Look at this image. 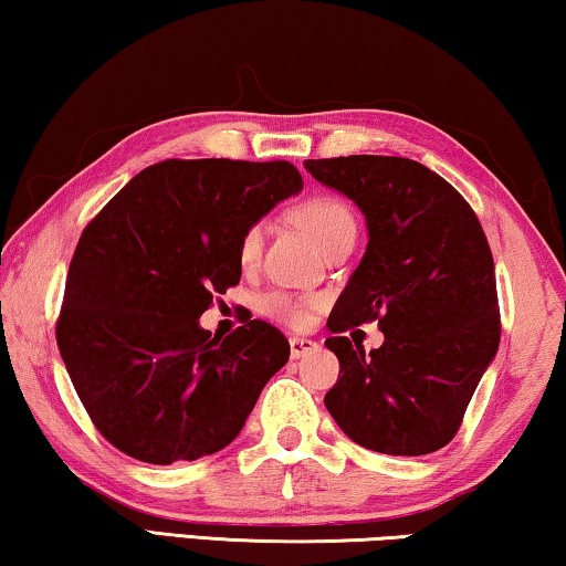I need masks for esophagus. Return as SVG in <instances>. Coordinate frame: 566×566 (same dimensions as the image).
Returning <instances> with one entry per match:
<instances>
[{
    "instance_id": "obj_1",
    "label": "esophagus",
    "mask_w": 566,
    "mask_h": 566,
    "mask_svg": "<svg viewBox=\"0 0 566 566\" xmlns=\"http://www.w3.org/2000/svg\"><path fill=\"white\" fill-rule=\"evenodd\" d=\"M289 344H291L293 359H301V356H306V354L318 349V344L313 342V338H306V336H291Z\"/></svg>"
}]
</instances>
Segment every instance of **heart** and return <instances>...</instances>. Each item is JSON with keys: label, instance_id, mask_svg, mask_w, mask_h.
Wrapping results in <instances>:
<instances>
[{"label": "heart", "instance_id": "heart-1", "mask_svg": "<svg viewBox=\"0 0 566 566\" xmlns=\"http://www.w3.org/2000/svg\"><path fill=\"white\" fill-rule=\"evenodd\" d=\"M293 217L324 250L332 248L338 238H344V234H356V217L352 212V207L336 195L306 197L298 207H295ZM260 248H263V222H253L240 234V265H255ZM311 308L313 301L293 298L289 293H268L265 298L260 301V311H263L268 318L281 321V324L289 326H306L311 318Z\"/></svg>", "mask_w": 566, "mask_h": 566}]
</instances>
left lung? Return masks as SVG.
<instances>
[{"mask_svg":"<svg viewBox=\"0 0 566 566\" xmlns=\"http://www.w3.org/2000/svg\"><path fill=\"white\" fill-rule=\"evenodd\" d=\"M306 169L354 199L369 228L367 253L326 321L338 356L326 410L374 453H434L455 438L501 342L481 222L453 185L405 156L308 159ZM371 319L386 344L367 355L345 332Z\"/></svg>","mask_w":566,"mask_h":566,"instance_id":"left-lung-1","label":"left lung"}]
</instances>
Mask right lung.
Listing matches in <instances>:
<instances>
[{
  "label": "right lung",
  "mask_w": 566,
  "mask_h": 566,
  "mask_svg": "<svg viewBox=\"0 0 566 566\" xmlns=\"http://www.w3.org/2000/svg\"><path fill=\"white\" fill-rule=\"evenodd\" d=\"M301 187L291 161L167 159L85 224L55 338L95 430L120 453L169 465L238 438L289 338L260 318L220 338L199 316L240 283L248 224Z\"/></svg>",
  "instance_id": "obj_1"
}]
</instances>
